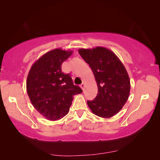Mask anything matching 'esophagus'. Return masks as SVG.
<instances>
[{
	"label": "esophagus",
	"instance_id": "esophagus-1",
	"mask_svg": "<svg viewBox=\"0 0 160 160\" xmlns=\"http://www.w3.org/2000/svg\"><path fill=\"white\" fill-rule=\"evenodd\" d=\"M85 83H82V84H81V85H80V88H82V90H84V88H85Z\"/></svg>",
	"mask_w": 160,
	"mask_h": 160
}]
</instances>
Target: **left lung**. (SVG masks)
Returning a JSON list of instances; mask_svg holds the SVG:
<instances>
[{
  "label": "left lung",
  "mask_w": 160,
  "mask_h": 160,
  "mask_svg": "<svg viewBox=\"0 0 160 160\" xmlns=\"http://www.w3.org/2000/svg\"><path fill=\"white\" fill-rule=\"evenodd\" d=\"M78 52L91 68L98 87L97 97L88 101L89 107L99 117H112L122 109L130 94L131 83L126 68L112 51L105 47L80 48Z\"/></svg>",
  "instance_id": "obj_1"
}]
</instances>
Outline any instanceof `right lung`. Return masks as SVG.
<instances>
[{
	"label": "right lung",
	"instance_id": "add662e5",
	"mask_svg": "<svg viewBox=\"0 0 160 160\" xmlns=\"http://www.w3.org/2000/svg\"><path fill=\"white\" fill-rule=\"evenodd\" d=\"M72 51L55 48L32 65L27 78V92L33 107L49 121H57L69 112L75 94L82 92L70 74L62 72L61 65Z\"/></svg>",
	"mask_w": 160,
	"mask_h": 160
}]
</instances>
